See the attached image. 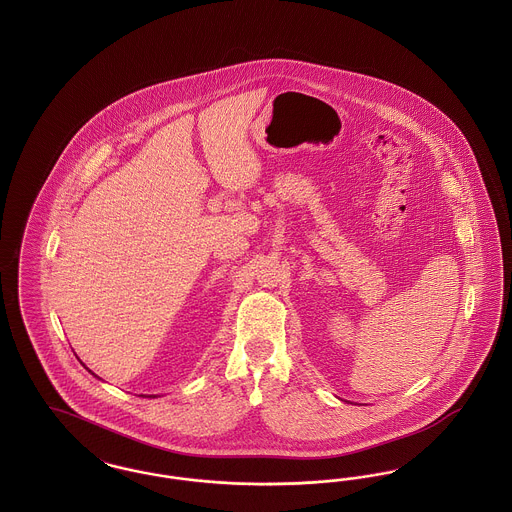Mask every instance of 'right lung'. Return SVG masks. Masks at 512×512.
Masks as SVG:
<instances>
[{"instance_id": "obj_1", "label": "right lung", "mask_w": 512, "mask_h": 512, "mask_svg": "<svg viewBox=\"0 0 512 512\" xmlns=\"http://www.w3.org/2000/svg\"><path fill=\"white\" fill-rule=\"evenodd\" d=\"M92 374H94V372H92Z\"/></svg>"}]
</instances>
